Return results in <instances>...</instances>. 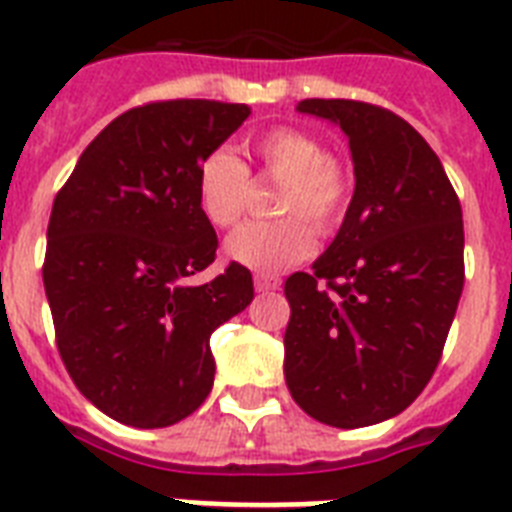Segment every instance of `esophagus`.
Segmentation results:
<instances>
[{
  "mask_svg": "<svg viewBox=\"0 0 512 512\" xmlns=\"http://www.w3.org/2000/svg\"><path fill=\"white\" fill-rule=\"evenodd\" d=\"M253 285L259 293H269V290H280L282 280L277 275H256L253 277Z\"/></svg>",
  "mask_w": 512,
  "mask_h": 512,
  "instance_id": "34e87169",
  "label": "esophagus"
}]
</instances>
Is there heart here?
<instances>
[{
    "mask_svg": "<svg viewBox=\"0 0 512 512\" xmlns=\"http://www.w3.org/2000/svg\"><path fill=\"white\" fill-rule=\"evenodd\" d=\"M261 171L282 182L275 198L277 219L245 222L224 240L227 259L253 272H282L304 261L314 248V231L341 224L351 195V177L338 158L325 153L314 134L280 126L253 140ZM198 206L214 227H230L251 198V174L230 147H216L195 171ZM309 218L308 223L305 219Z\"/></svg>",
    "mask_w": 512,
    "mask_h": 512,
    "instance_id": "obj_1",
    "label": "heart"
}]
</instances>
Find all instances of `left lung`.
<instances>
[{
    "label": "left lung",
    "mask_w": 512,
    "mask_h": 512,
    "mask_svg": "<svg viewBox=\"0 0 512 512\" xmlns=\"http://www.w3.org/2000/svg\"><path fill=\"white\" fill-rule=\"evenodd\" d=\"M296 110L349 137L354 195L312 275L285 282V383L320 423H383L439 365L463 296V208L439 155L391 110L357 100Z\"/></svg>",
    "instance_id": "1"
}]
</instances>
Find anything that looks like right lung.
Returning a JSON list of instances; mask_svg holds the SVG:
<instances>
[{
	"label": "right lung",
	"instance_id": "add662e5",
	"mask_svg": "<svg viewBox=\"0 0 512 512\" xmlns=\"http://www.w3.org/2000/svg\"><path fill=\"white\" fill-rule=\"evenodd\" d=\"M251 116L214 100L150 102L110 121L57 192L44 290L73 383L108 418L166 428L214 386L208 338L253 301L251 272L214 261L195 171Z\"/></svg>",
	"mask_w": 512,
	"mask_h": 512
}]
</instances>
